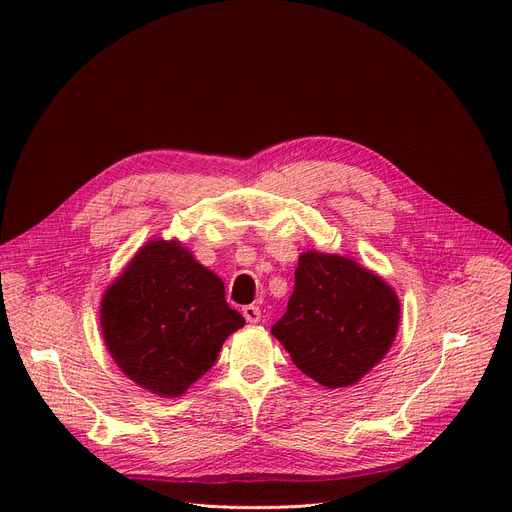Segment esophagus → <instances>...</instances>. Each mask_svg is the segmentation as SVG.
I'll use <instances>...</instances> for the list:
<instances>
[{
	"mask_svg": "<svg viewBox=\"0 0 512 512\" xmlns=\"http://www.w3.org/2000/svg\"><path fill=\"white\" fill-rule=\"evenodd\" d=\"M243 316H245V320H247L249 324H257V322L261 320V310H259V306L249 304V306L243 308Z\"/></svg>",
	"mask_w": 512,
	"mask_h": 512,
	"instance_id": "obj_1",
	"label": "esophagus"
}]
</instances>
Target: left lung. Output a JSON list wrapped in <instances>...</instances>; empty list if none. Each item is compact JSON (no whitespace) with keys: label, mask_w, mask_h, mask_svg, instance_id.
Masks as SVG:
<instances>
[{"label":"left lung","mask_w":512,"mask_h":512,"mask_svg":"<svg viewBox=\"0 0 512 512\" xmlns=\"http://www.w3.org/2000/svg\"><path fill=\"white\" fill-rule=\"evenodd\" d=\"M395 291L340 255L308 251L271 334L296 367L328 389L356 383L387 354L399 326Z\"/></svg>","instance_id":"8db88e82"}]
</instances>
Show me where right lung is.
I'll use <instances>...</instances> for the list:
<instances>
[{"instance_id": "add662e5", "label": "right lung", "mask_w": 512, "mask_h": 512, "mask_svg": "<svg viewBox=\"0 0 512 512\" xmlns=\"http://www.w3.org/2000/svg\"><path fill=\"white\" fill-rule=\"evenodd\" d=\"M101 326L119 369L162 397L182 395L245 318L225 300L221 277L174 241L145 245L101 302Z\"/></svg>"}]
</instances>
